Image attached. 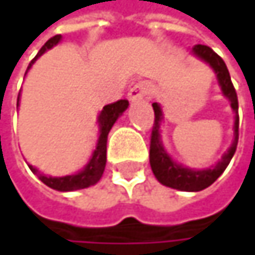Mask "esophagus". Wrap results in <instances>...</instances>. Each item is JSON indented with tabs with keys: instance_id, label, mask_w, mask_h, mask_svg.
I'll use <instances>...</instances> for the list:
<instances>
[{
	"instance_id": "34e87169",
	"label": "esophagus",
	"mask_w": 255,
	"mask_h": 255,
	"mask_svg": "<svg viewBox=\"0 0 255 255\" xmlns=\"http://www.w3.org/2000/svg\"><path fill=\"white\" fill-rule=\"evenodd\" d=\"M152 91H153V85L150 82H147V81H138L128 91V99L131 102H137V100H141L146 96H149Z\"/></svg>"
}]
</instances>
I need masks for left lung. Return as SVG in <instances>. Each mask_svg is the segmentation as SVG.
Wrapping results in <instances>:
<instances>
[{"instance_id":"left-lung-1","label":"left lung","mask_w":255,"mask_h":255,"mask_svg":"<svg viewBox=\"0 0 255 255\" xmlns=\"http://www.w3.org/2000/svg\"><path fill=\"white\" fill-rule=\"evenodd\" d=\"M190 53L202 60L204 63L210 65V68L214 71L219 87L222 90V94L229 100L230 108L235 114V123H233V140L229 149L222 155V159H219L214 165L202 170L184 167L176 162L164 147L162 138H161V124L164 121L162 108L159 103H152L155 111V124L152 128V137H150V168L155 174L156 180L168 187L183 190V192H199L211 186L217 178L223 174L226 167L229 165L230 159L233 158L238 146V129H239V117H238V97L236 91L233 88V84L230 81V75L226 63L223 59L216 54L210 47L207 45H195L192 47Z\"/></svg>"}]
</instances>
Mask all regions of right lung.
<instances>
[{
	"instance_id": "right-lung-1",
	"label": "right lung",
	"mask_w": 255,
	"mask_h": 255,
	"mask_svg": "<svg viewBox=\"0 0 255 255\" xmlns=\"http://www.w3.org/2000/svg\"><path fill=\"white\" fill-rule=\"evenodd\" d=\"M62 41V35H56L53 38H50L42 48L38 51V54L35 56V59L29 63L26 74L29 72V69L32 68V65L48 50H51L53 47H56L59 42ZM25 74V75H26ZM19 100H20V94L17 97V106H19ZM128 102L127 100H118L115 103L106 105L99 117H97V124H99V140L96 144L94 152L91 153L88 162L84 165V168H81L75 174H69V176H62V177H53V176H45L42 174L36 167L29 164V168L33 174H36L39 180L47 184L48 187L59 190V192H72V190H79V189H85L90 186H94L105 171L106 167V143H108V134L111 131V128L114 127V124L117 123V120L127 111Z\"/></svg>"
}]
</instances>
